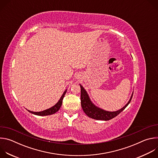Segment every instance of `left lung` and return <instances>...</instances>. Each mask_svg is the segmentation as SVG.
I'll return each mask as SVG.
<instances>
[{
    "mask_svg": "<svg viewBox=\"0 0 158 158\" xmlns=\"http://www.w3.org/2000/svg\"><path fill=\"white\" fill-rule=\"evenodd\" d=\"M79 85L81 87V101L82 108L87 116L96 120L108 121L117 116L128 106L133 95L132 93L128 102L121 109L116 111H107L96 106L91 101L84 88L81 84Z\"/></svg>",
    "mask_w": 158,
    "mask_h": 158,
    "instance_id": "obj_1",
    "label": "left lung"
}]
</instances>
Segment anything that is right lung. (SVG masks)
<instances>
[{
    "label": "right lung",
    "mask_w": 158,
    "mask_h": 158,
    "mask_svg": "<svg viewBox=\"0 0 158 158\" xmlns=\"http://www.w3.org/2000/svg\"><path fill=\"white\" fill-rule=\"evenodd\" d=\"M66 92H67V89L65 90V91L62 94V95L60 97V98L59 100V101L54 106H53L52 107H50V108H49L48 109H46V110H42V111H40V112H34V111H31V110H27L29 112H31V113L33 114H35V115H37V116H48V115H51V114H55L56 112H57L59 110V109L60 108V107H61V106L62 104L63 98H64Z\"/></svg>",
    "instance_id": "right-lung-1"
}]
</instances>
